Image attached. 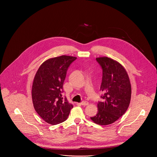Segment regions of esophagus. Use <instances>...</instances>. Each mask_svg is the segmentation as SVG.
<instances>
[{
    "mask_svg": "<svg viewBox=\"0 0 157 157\" xmlns=\"http://www.w3.org/2000/svg\"><path fill=\"white\" fill-rule=\"evenodd\" d=\"M88 104H89V102H88L87 101H82V102H81V105H84V106H85V105H87Z\"/></svg>",
    "mask_w": 157,
    "mask_h": 157,
    "instance_id": "34e87169",
    "label": "esophagus"
}]
</instances>
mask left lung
Instances as JSON below:
<instances>
[{"instance_id": "1", "label": "left lung", "mask_w": 157, "mask_h": 157, "mask_svg": "<svg viewBox=\"0 0 157 157\" xmlns=\"http://www.w3.org/2000/svg\"><path fill=\"white\" fill-rule=\"evenodd\" d=\"M97 61L102 69L100 90L103 102L98 104L96 115L91 117L96 124H111L122 117L127 110L131 99V84L124 66L108 57H99Z\"/></svg>"}]
</instances>
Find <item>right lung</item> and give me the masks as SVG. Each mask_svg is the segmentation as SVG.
<instances>
[{
  "label": "right lung",
  "instance_id": "add662e5",
  "mask_svg": "<svg viewBox=\"0 0 157 157\" xmlns=\"http://www.w3.org/2000/svg\"><path fill=\"white\" fill-rule=\"evenodd\" d=\"M76 58L66 55L50 58L41 64L35 76L32 89L33 107L50 124L65 121L73 107L62 93L66 71Z\"/></svg>",
  "mask_w": 157,
  "mask_h": 157
}]
</instances>
